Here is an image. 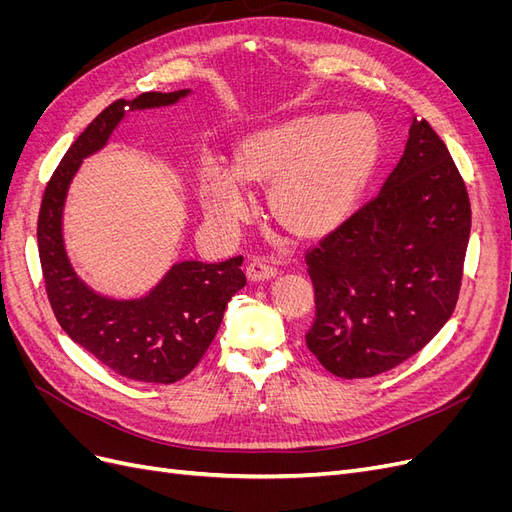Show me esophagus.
Returning <instances> with one entry per match:
<instances>
[{"label":"esophagus","mask_w":512,"mask_h":512,"mask_svg":"<svg viewBox=\"0 0 512 512\" xmlns=\"http://www.w3.org/2000/svg\"><path fill=\"white\" fill-rule=\"evenodd\" d=\"M245 275H247V280H250V282H265V280H271V277L277 275V269L265 258H252L250 262H247Z\"/></svg>","instance_id":"34e87169"}]
</instances>
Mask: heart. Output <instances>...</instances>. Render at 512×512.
<instances>
[{"label": "heart", "mask_w": 512, "mask_h": 512, "mask_svg": "<svg viewBox=\"0 0 512 512\" xmlns=\"http://www.w3.org/2000/svg\"><path fill=\"white\" fill-rule=\"evenodd\" d=\"M384 136L367 113H303L267 123L232 145L228 168L200 166L205 218L235 228L250 215L245 188H266L271 220L286 235L318 241L359 207L382 160Z\"/></svg>", "instance_id": "heart-1"}]
</instances>
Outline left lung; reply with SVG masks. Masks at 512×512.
<instances>
[{
	"label": "left lung",
	"mask_w": 512,
	"mask_h": 512,
	"mask_svg": "<svg viewBox=\"0 0 512 512\" xmlns=\"http://www.w3.org/2000/svg\"><path fill=\"white\" fill-rule=\"evenodd\" d=\"M472 211L442 138L421 117L380 194L307 254V348L339 378H371L425 348L453 316Z\"/></svg>",
	"instance_id": "1"
}]
</instances>
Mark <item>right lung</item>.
Segmentation results:
<instances>
[{"instance_id":"1","label":"right lung","mask_w":512,"mask_h":512,"mask_svg":"<svg viewBox=\"0 0 512 512\" xmlns=\"http://www.w3.org/2000/svg\"><path fill=\"white\" fill-rule=\"evenodd\" d=\"M190 94L192 89L147 91L104 108L59 162L38 215L46 294L61 329L115 374L138 382L173 384L198 365L220 329L228 301L245 286L243 256L211 265L175 262L143 297H106L87 286L72 267L64 243V207L83 160L106 147L126 113L173 106Z\"/></svg>"}]
</instances>
